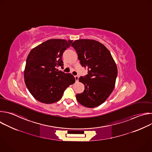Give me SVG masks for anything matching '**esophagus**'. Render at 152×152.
I'll list each match as a JSON object with an SVG mask.
<instances>
[{
	"label": "esophagus",
	"mask_w": 152,
	"mask_h": 152,
	"mask_svg": "<svg viewBox=\"0 0 152 152\" xmlns=\"http://www.w3.org/2000/svg\"><path fill=\"white\" fill-rule=\"evenodd\" d=\"M75 80H76V82H78V80H79V76L77 75V76H75Z\"/></svg>",
	"instance_id": "34e87169"
}]
</instances>
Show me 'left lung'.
<instances>
[{
    "mask_svg": "<svg viewBox=\"0 0 152 152\" xmlns=\"http://www.w3.org/2000/svg\"><path fill=\"white\" fill-rule=\"evenodd\" d=\"M72 46L82 66L88 69V74L79 78L85 90L76 94V99L85 107H97L106 101L114 88L118 73L116 64L109 50L97 41L80 39Z\"/></svg>",
    "mask_w": 152,
    "mask_h": 152,
    "instance_id": "left-lung-1",
    "label": "left lung"
}]
</instances>
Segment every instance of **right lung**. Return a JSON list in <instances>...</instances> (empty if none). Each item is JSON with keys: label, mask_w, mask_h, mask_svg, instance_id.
<instances>
[{"label": "right lung", "mask_w": 152, "mask_h": 152, "mask_svg": "<svg viewBox=\"0 0 152 152\" xmlns=\"http://www.w3.org/2000/svg\"><path fill=\"white\" fill-rule=\"evenodd\" d=\"M72 40L50 39L32 49L29 52L24 70L26 87L38 101L51 104L59 101L64 91L75 82L71 73L58 69L63 67V52Z\"/></svg>", "instance_id": "right-lung-1"}]
</instances>
